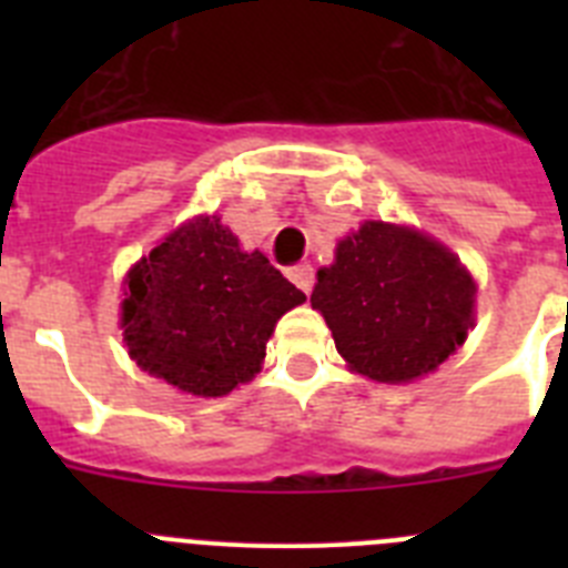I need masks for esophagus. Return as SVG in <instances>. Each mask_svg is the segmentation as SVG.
Masks as SVG:
<instances>
[{
  "label": "esophagus",
  "instance_id": "34e87169",
  "mask_svg": "<svg viewBox=\"0 0 568 568\" xmlns=\"http://www.w3.org/2000/svg\"><path fill=\"white\" fill-rule=\"evenodd\" d=\"M290 281H293L295 287L304 290V293H313V284H315V270L313 264H307V261H301V264H295V267L287 270Z\"/></svg>",
  "mask_w": 568,
  "mask_h": 568
}]
</instances>
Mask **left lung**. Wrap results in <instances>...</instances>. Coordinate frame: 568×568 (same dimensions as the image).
Returning a JSON list of instances; mask_svg holds the SVG:
<instances>
[{
    "label": "left lung",
    "instance_id": "8db88e82",
    "mask_svg": "<svg viewBox=\"0 0 568 568\" xmlns=\"http://www.w3.org/2000/svg\"><path fill=\"white\" fill-rule=\"evenodd\" d=\"M313 307L355 373L384 384L433 373L466 341L475 281L438 241L366 222L318 270Z\"/></svg>",
    "mask_w": 568,
    "mask_h": 568
}]
</instances>
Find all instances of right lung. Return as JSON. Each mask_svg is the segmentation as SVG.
<instances>
[{
	"label": "right lung",
	"instance_id": "obj_1",
	"mask_svg": "<svg viewBox=\"0 0 568 568\" xmlns=\"http://www.w3.org/2000/svg\"><path fill=\"white\" fill-rule=\"evenodd\" d=\"M122 327L142 369L184 393L227 395L258 373L275 321L307 295L215 215L175 230L128 275Z\"/></svg>",
	"mask_w": 568,
	"mask_h": 568
}]
</instances>
